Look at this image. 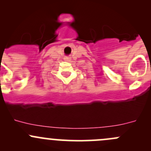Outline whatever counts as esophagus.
Returning <instances> with one entry per match:
<instances>
[{
    "label": "esophagus",
    "mask_w": 151,
    "mask_h": 151,
    "mask_svg": "<svg viewBox=\"0 0 151 151\" xmlns=\"http://www.w3.org/2000/svg\"><path fill=\"white\" fill-rule=\"evenodd\" d=\"M65 60H66V61H70L71 59V58H70V57H66V58H65Z\"/></svg>",
    "instance_id": "34e87169"
}]
</instances>
